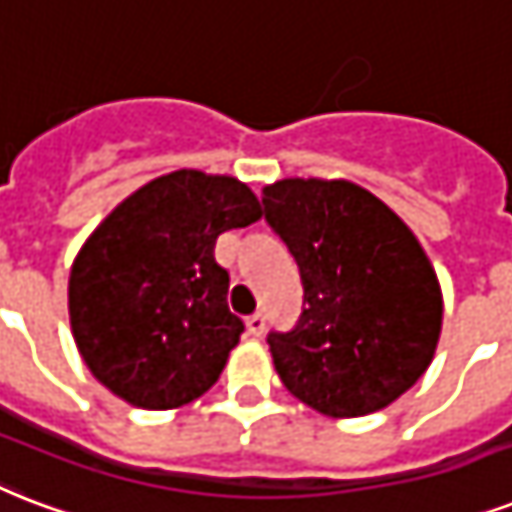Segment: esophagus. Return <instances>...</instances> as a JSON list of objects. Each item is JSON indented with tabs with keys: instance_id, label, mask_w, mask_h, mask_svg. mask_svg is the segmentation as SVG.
<instances>
[{
	"instance_id": "1",
	"label": "esophagus",
	"mask_w": 512,
	"mask_h": 512,
	"mask_svg": "<svg viewBox=\"0 0 512 512\" xmlns=\"http://www.w3.org/2000/svg\"><path fill=\"white\" fill-rule=\"evenodd\" d=\"M264 328H267V318H264V312H253L251 318H248V334L261 336L264 334Z\"/></svg>"
}]
</instances>
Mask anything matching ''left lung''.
<instances>
[{"label":"left lung","instance_id":"8db88e82","mask_svg":"<svg viewBox=\"0 0 512 512\" xmlns=\"http://www.w3.org/2000/svg\"><path fill=\"white\" fill-rule=\"evenodd\" d=\"M261 202L304 285L296 326L267 336L288 392L326 417L390 406L441 336V285L414 232L352 181L283 178Z\"/></svg>","mask_w":512,"mask_h":512}]
</instances>
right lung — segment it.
<instances>
[{"label":"right lung","instance_id":"right-lung-1","mask_svg":"<svg viewBox=\"0 0 512 512\" xmlns=\"http://www.w3.org/2000/svg\"><path fill=\"white\" fill-rule=\"evenodd\" d=\"M261 213L243 181L176 170L98 224L69 277L71 334L98 382L152 411L219 382L245 326L229 310V272L213 248Z\"/></svg>","mask_w":512,"mask_h":512}]
</instances>
